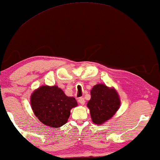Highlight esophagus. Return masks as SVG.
<instances>
[{"label": "esophagus", "mask_w": 160, "mask_h": 160, "mask_svg": "<svg viewBox=\"0 0 160 160\" xmlns=\"http://www.w3.org/2000/svg\"><path fill=\"white\" fill-rule=\"evenodd\" d=\"M78 102H79L81 105H84V103H85V99H84V98H83V97H80L79 99H78Z\"/></svg>", "instance_id": "1"}]
</instances>
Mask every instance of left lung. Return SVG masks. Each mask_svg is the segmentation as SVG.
<instances>
[{"label":"left lung","mask_w":160,"mask_h":160,"mask_svg":"<svg viewBox=\"0 0 160 160\" xmlns=\"http://www.w3.org/2000/svg\"><path fill=\"white\" fill-rule=\"evenodd\" d=\"M90 93L91 99L87 107L92 120L94 123L101 125L110 119L119 109V95L114 88H109L102 84L94 86Z\"/></svg>","instance_id":"left-lung-1"}]
</instances>
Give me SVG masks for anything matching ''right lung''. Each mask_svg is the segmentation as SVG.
Masks as SVG:
<instances>
[{
	"label": "right lung",
	"instance_id": "right-lung-1",
	"mask_svg": "<svg viewBox=\"0 0 160 160\" xmlns=\"http://www.w3.org/2000/svg\"><path fill=\"white\" fill-rule=\"evenodd\" d=\"M31 106L40 122L58 128L66 123L70 111L77 106V102L74 97H67L57 86H42L32 94Z\"/></svg>",
	"mask_w": 160,
	"mask_h": 160
}]
</instances>
